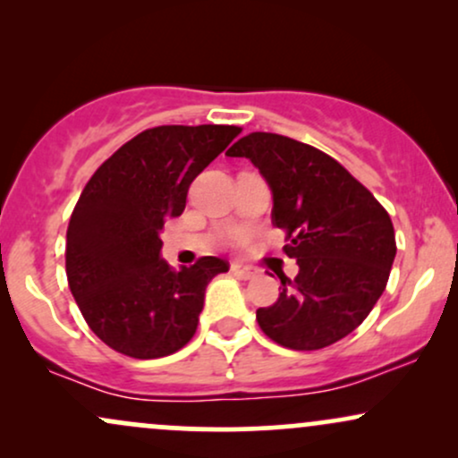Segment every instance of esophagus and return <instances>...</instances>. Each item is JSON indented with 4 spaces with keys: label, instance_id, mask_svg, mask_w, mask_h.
<instances>
[{
    "label": "esophagus",
    "instance_id": "1",
    "mask_svg": "<svg viewBox=\"0 0 458 458\" xmlns=\"http://www.w3.org/2000/svg\"><path fill=\"white\" fill-rule=\"evenodd\" d=\"M230 271H233V276L241 277V280H251L256 276V271L250 265H243V262H233Z\"/></svg>",
    "mask_w": 458,
    "mask_h": 458
}]
</instances>
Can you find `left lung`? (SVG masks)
<instances>
[{"label":"left lung","mask_w":458,"mask_h":458,"mask_svg":"<svg viewBox=\"0 0 458 458\" xmlns=\"http://www.w3.org/2000/svg\"><path fill=\"white\" fill-rule=\"evenodd\" d=\"M259 167L271 189V219L291 243L299 273L256 310L273 343L295 351L329 346L360 327L386 291L396 239L386 208L323 150L277 133H250L225 152Z\"/></svg>","instance_id":"1"}]
</instances>
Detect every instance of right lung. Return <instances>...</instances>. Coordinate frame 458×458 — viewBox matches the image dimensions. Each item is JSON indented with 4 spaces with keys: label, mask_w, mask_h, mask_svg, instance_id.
Listing matches in <instances>:
<instances>
[{
    "label": "right lung",
    "mask_w": 458,
    "mask_h": 458,
    "mask_svg": "<svg viewBox=\"0 0 458 458\" xmlns=\"http://www.w3.org/2000/svg\"><path fill=\"white\" fill-rule=\"evenodd\" d=\"M239 133L228 124L141 131L79 196L66 230L68 286L90 329L118 353L157 360L196 334L208 282L228 262L204 256L172 269L159 234L185 211L193 178Z\"/></svg>",
    "instance_id": "obj_1"
}]
</instances>
